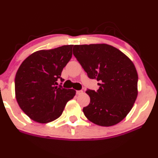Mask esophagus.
Instances as JSON below:
<instances>
[{
	"mask_svg": "<svg viewBox=\"0 0 158 158\" xmlns=\"http://www.w3.org/2000/svg\"><path fill=\"white\" fill-rule=\"evenodd\" d=\"M76 93H77V95H80V94L83 93V91L81 90H77V91H76Z\"/></svg>",
	"mask_w": 158,
	"mask_h": 158,
	"instance_id": "1",
	"label": "esophagus"
}]
</instances>
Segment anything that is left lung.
<instances>
[{
	"label": "left lung",
	"instance_id": "obj_1",
	"mask_svg": "<svg viewBox=\"0 0 158 158\" xmlns=\"http://www.w3.org/2000/svg\"><path fill=\"white\" fill-rule=\"evenodd\" d=\"M73 55L90 79L99 81L97 90L88 89L90 101L85 117L101 126H111L129 113L137 96V70L118 49L106 44L74 45Z\"/></svg>",
	"mask_w": 158,
	"mask_h": 158
}]
</instances>
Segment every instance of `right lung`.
<instances>
[{"mask_svg": "<svg viewBox=\"0 0 158 158\" xmlns=\"http://www.w3.org/2000/svg\"><path fill=\"white\" fill-rule=\"evenodd\" d=\"M73 45L39 50L27 58L15 79V97L20 108L32 120L48 123L62 114L67 102L76 94L61 83L63 68L72 57Z\"/></svg>", "mask_w": 158, "mask_h": 158, "instance_id": "add662e5", "label": "right lung"}]
</instances>
